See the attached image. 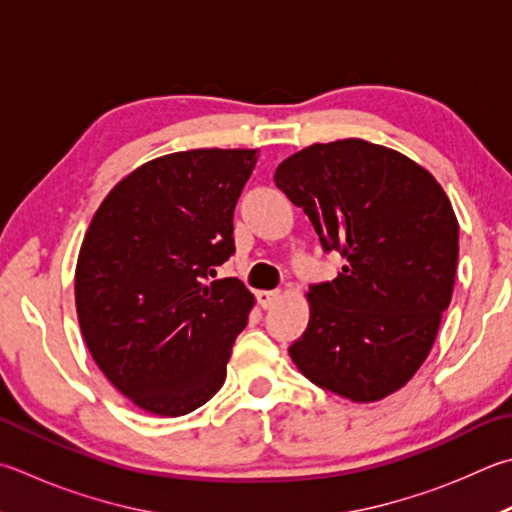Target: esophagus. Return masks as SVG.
<instances>
[{
  "instance_id": "1",
  "label": "esophagus",
  "mask_w": 512,
  "mask_h": 512,
  "mask_svg": "<svg viewBox=\"0 0 512 512\" xmlns=\"http://www.w3.org/2000/svg\"><path fill=\"white\" fill-rule=\"evenodd\" d=\"M280 293L277 291H259L257 293V302H259V306H262V309H271V306H275L277 302H280Z\"/></svg>"
}]
</instances>
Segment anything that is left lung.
<instances>
[{
	"label": "left lung",
	"instance_id": "1",
	"mask_svg": "<svg viewBox=\"0 0 512 512\" xmlns=\"http://www.w3.org/2000/svg\"><path fill=\"white\" fill-rule=\"evenodd\" d=\"M275 183L324 250L347 259L306 293L309 327L288 349L318 387L376 403L410 383L450 306L459 221L441 183L405 154L362 138L313 143Z\"/></svg>",
	"mask_w": 512,
	"mask_h": 512
}]
</instances>
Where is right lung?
<instances>
[{"instance_id": "right-lung-1", "label": "right lung", "mask_w": 512, "mask_h": 512, "mask_svg": "<svg viewBox=\"0 0 512 512\" xmlns=\"http://www.w3.org/2000/svg\"><path fill=\"white\" fill-rule=\"evenodd\" d=\"M257 150L159 156L123 176L96 210L76 264V311L91 358L156 416L215 396L255 295L210 282L235 253L232 212Z\"/></svg>"}]
</instances>
